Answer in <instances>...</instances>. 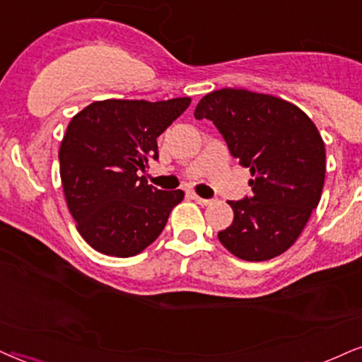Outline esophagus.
<instances>
[{"label":"esophagus","mask_w":362,"mask_h":362,"mask_svg":"<svg viewBox=\"0 0 362 362\" xmlns=\"http://www.w3.org/2000/svg\"><path fill=\"white\" fill-rule=\"evenodd\" d=\"M192 199H194L195 202L200 204V205H209V204H212V200H210V199H204V197H199L197 194H192Z\"/></svg>","instance_id":"34e87169"}]
</instances>
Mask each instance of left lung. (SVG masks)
Wrapping results in <instances>:
<instances>
[{"mask_svg":"<svg viewBox=\"0 0 362 362\" xmlns=\"http://www.w3.org/2000/svg\"><path fill=\"white\" fill-rule=\"evenodd\" d=\"M194 115L217 127L252 175V195L228 202L234 221L218 240L249 262L286 252L317 207L326 177V148L313 120L286 100L242 88L205 95Z\"/></svg>","mask_w":362,"mask_h":362,"instance_id":"8db88e82","label":"left lung"}]
</instances>
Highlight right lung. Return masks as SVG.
<instances>
[{
	"mask_svg": "<svg viewBox=\"0 0 362 362\" xmlns=\"http://www.w3.org/2000/svg\"><path fill=\"white\" fill-rule=\"evenodd\" d=\"M190 98L163 102H93L68 123L59 147V177L80 235L95 250L132 257L147 249L184 200L182 190H158L139 177L158 158L160 136Z\"/></svg>",
	"mask_w": 362,
	"mask_h": 362,
	"instance_id": "obj_1",
	"label": "right lung"
}]
</instances>
